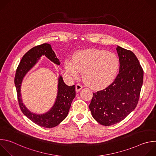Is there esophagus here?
Wrapping results in <instances>:
<instances>
[{
	"instance_id": "1",
	"label": "esophagus",
	"mask_w": 156,
	"mask_h": 156,
	"mask_svg": "<svg viewBox=\"0 0 156 156\" xmlns=\"http://www.w3.org/2000/svg\"><path fill=\"white\" fill-rule=\"evenodd\" d=\"M83 88V86L81 85V84H76V91H77V92H78V91H80L81 89Z\"/></svg>"
}]
</instances>
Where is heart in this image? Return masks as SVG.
I'll return each instance as SVG.
<instances>
[{
	"instance_id": "1",
	"label": "heart",
	"mask_w": 156,
	"mask_h": 156,
	"mask_svg": "<svg viewBox=\"0 0 156 156\" xmlns=\"http://www.w3.org/2000/svg\"><path fill=\"white\" fill-rule=\"evenodd\" d=\"M119 61L113 53L98 49L83 50L76 52L73 60L65 63V71L73 77L83 73L85 83L99 89L113 81L119 69Z\"/></svg>"
}]
</instances>
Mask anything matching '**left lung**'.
<instances>
[{"mask_svg": "<svg viewBox=\"0 0 156 156\" xmlns=\"http://www.w3.org/2000/svg\"><path fill=\"white\" fill-rule=\"evenodd\" d=\"M117 51L119 74L112 84L93 93L89 105L93 118L104 126L121 122L136 108L143 83V70L135 54L120 46Z\"/></svg>", "mask_w": 156, "mask_h": 156, "instance_id": "left-lung-1", "label": "left lung"}]
</instances>
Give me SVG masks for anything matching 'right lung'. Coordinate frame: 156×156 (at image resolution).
<instances>
[{
  "instance_id": "1",
  "label": "right lung",
  "mask_w": 156,
  "mask_h": 156,
  "mask_svg": "<svg viewBox=\"0 0 156 156\" xmlns=\"http://www.w3.org/2000/svg\"><path fill=\"white\" fill-rule=\"evenodd\" d=\"M42 55H45L57 65L60 64L49 44L44 43L35 46L28 51L22 57L16 71L15 84L19 106L23 114L41 126L53 128L57 126L67 116L72 101L75 97V86H67L63 82L62 76H60L58 81L57 96L53 107L48 112L43 114H36L31 112L22 102L21 84L23 77Z\"/></svg>"
}]
</instances>
